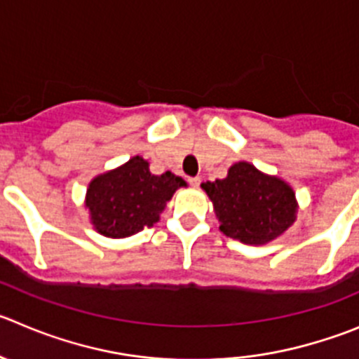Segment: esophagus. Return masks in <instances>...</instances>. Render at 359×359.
<instances>
[{
  "label": "esophagus",
  "mask_w": 359,
  "mask_h": 359,
  "mask_svg": "<svg viewBox=\"0 0 359 359\" xmlns=\"http://www.w3.org/2000/svg\"><path fill=\"white\" fill-rule=\"evenodd\" d=\"M189 183H190V185H192V187H199V185H201V177H199V176L190 177Z\"/></svg>",
  "instance_id": "esophagus-1"
}]
</instances>
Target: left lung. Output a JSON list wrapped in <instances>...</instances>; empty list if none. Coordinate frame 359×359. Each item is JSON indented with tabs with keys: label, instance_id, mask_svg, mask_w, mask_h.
Segmentation results:
<instances>
[{
	"label": "left lung",
	"instance_id": "1",
	"mask_svg": "<svg viewBox=\"0 0 359 359\" xmlns=\"http://www.w3.org/2000/svg\"><path fill=\"white\" fill-rule=\"evenodd\" d=\"M201 189L212 201L220 231L242 244H269L297 219L294 189L249 162L233 163L228 176L203 183Z\"/></svg>",
	"mask_w": 359,
	"mask_h": 359
}]
</instances>
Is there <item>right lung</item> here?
Segmentation results:
<instances>
[{
  "instance_id": "right-lung-1",
  "label": "right lung",
  "mask_w": 359,
  "mask_h": 359,
  "mask_svg": "<svg viewBox=\"0 0 359 359\" xmlns=\"http://www.w3.org/2000/svg\"><path fill=\"white\" fill-rule=\"evenodd\" d=\"M187 182L172 172L149 170L142 156L92 177L85 194L92 228L107 238H126L160 220L174 192Z\"/></svg>"
}]
</instances>
